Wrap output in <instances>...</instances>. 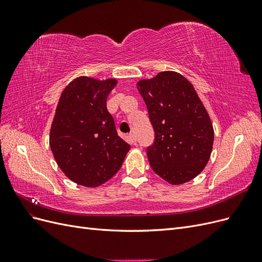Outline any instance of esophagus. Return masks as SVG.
I'll return each mask as SVG.
<instances>
[{"instance_id": "esophagus-1", "label": "esophagus", "mask_w": 262, "mask_h": 262, "mask_svg": "<svg viewBox=\"0 0 262 262\" xmlns=\"http://www.w3.org/2000/svg\"><path fill=\"white\" fill-rule=\"evenodd\" d=\"M128 141H129V143H131L133 145L137 144V139H136V136H134V134H129Z\"/></svg>"}]
</instances>
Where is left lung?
Masks as SVG:
<instances>
[{"instance_id":"left-lung-1","label":"left lung","mask_w":262,"mask_h":262,"mask_svg":"<svg viewBox=\"0 0 262 262\" xmlns=\"http://www.w3.org/2000/svg\"><path fill=\"white\" fill-rule=\"evenodd\" d=\"M155 141L146 149L150 167L170 185L195 178L212 153L214 130L193 85L175 71L140 80Z\"/></svg>"}]
</instances>
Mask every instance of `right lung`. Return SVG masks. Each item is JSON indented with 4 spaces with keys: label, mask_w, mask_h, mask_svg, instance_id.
<instances>
[{
    "label": "right lung",
    "mask_w": 262,
    "mask_h": 262,
    "mask_svg": "<svg viewBox=\"0 0 262 262\" xmlns=\"http://www.w3.org/2000/svg\"><path fill=\"white\" fill-rule=\"evenodd\" d=\"M117 78L78 76L63 90L49 144L59 168L77 185L96 188L120 169L130 145L118 137L106 101Z\"/></svg>",
    "instance_id": "1"
}]
</instances>
